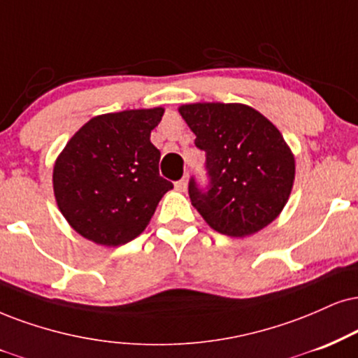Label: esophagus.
<instances>
[{
    "label": "esophagus",
    "mask_w": 358,
    "mask_h": 358,
    "mask_svg": "<svg viewBox=\"0 0 358 358\" xmlns=\"http://www.w3.org/2000/svg\"><path fill=\"white\" fill-rule=\"evenodd\" d=\"M176 189H178L179 192H186L187 191V179H182V180H179V182H176Z\"/></svg>",
    "instance_id": "esophagus-1"
}]
</instances>
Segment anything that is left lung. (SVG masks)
<instances>
[{
	"label": "left lung",
	"instance_id": "left-lung-1",
	"mask_svg": "<svg viewBox=\"0 0 358 358\" xmlns=\"http://www.w3.org/2000/svg\"><path fill=\"white\" fill-rule=\"evenodd\" d=\"M196 145L206 152L209 191L194 179L189 197L207 226L229 237H247L279 217L295 179V157L280 131L241 103L179 106Z\"/></svg>",
	"mask_w": 358,
	"mask_h": 358
}]
</instances>
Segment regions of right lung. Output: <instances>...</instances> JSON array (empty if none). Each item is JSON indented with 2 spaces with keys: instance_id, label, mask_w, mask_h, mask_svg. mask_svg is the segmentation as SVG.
<instances>
[{
  "instance_id": "add662e5",
  "label": "right lung",
  "mask_w": 358,
  "mask_h": 358,
  "mask_svg": "<svg viewBox=\"0 0 358 358\" xmlns=\"http://www.w3.org/2000/svg\"><path fill=\"white\" fill-rule=\"evenodd\" d=\"M164 108L127 109L90 119L52 167L57 209L94 244L116 247L143 234L172 184L159 176L151 131Z\"/></svg>"
}]
</instances>
